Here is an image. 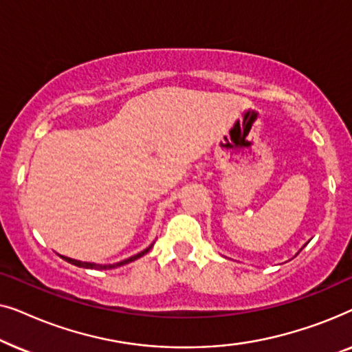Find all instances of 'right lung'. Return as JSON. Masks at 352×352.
Segmentation results:
<instances>
[{
    "label": "right lung",
    "mask_w": 352,
    "mask_h": 352,
    "mask_svg": "<svg viewBox=\"0 0 352 352\" xmlns=\"http://www.w3.org/2000/svg\"><path fill=\"white\" fill-rule=\"evenodd\" d=\"M152 247H153V243L151 245V247H147L146 250H142L141 253H138V254H134V256H131V258H128V259H123V261H120V263H113V264H96V263L78 261V259H72V258L62 256V254H60V258H62V259H65L67 263L74 264V266L85 267V269H99V271H104V269H113V267H120V266H124V264H128V263H131V261H136L138 258H141V256H144V254H146V253H148V250H151Z\"/></svg>",
    "instance_id": "1"
}]
</instances>
